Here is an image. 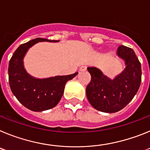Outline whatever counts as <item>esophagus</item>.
<instances>
[{"mask_svg": "<svg viewBox=\"0 0 150 150\" xmlns=\"http://www.w3.org/2000/svg\"><path fill=\"white\" fill-rule=\"evenodd\" d=\"M86 67H87V66L86 65H83V66H81V67H80V68H79V70H80V71H86Z\"/></svg>", "mask_w": 150, "mask_h": 150, "instance_id": "esophagus-1", "label": "esophagus"}]
</instances>
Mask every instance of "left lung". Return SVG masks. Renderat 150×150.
I'll use <instances>...</instances> for the list:
<instances>
[{"label": "left lung", "mask_w": 150, "mask_h": 150, "mask_svg": "<svg viewBox=\"0 0 150 150\" xmlns=\"http://www.w3.org/2000/svg\"><path fill=\"white\" fill-rule=\"evenodd\" d=\"M116 54L125 67L112 79L97 67H87L91 76L86 87L87 98L95 109L108 113L123 109L137 94L141 82V65L134 50L120 46Z\"/></svg>", "instance_id": "obj_1"}]
</instances>
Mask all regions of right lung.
<instances>
[{
	"instance_id": "right-lung-1",
	"label": "right lung",
	"mask_w": 150,
	"mask_h": 150,
	"mask_svg": "<svg viewBox=\"0 0 150 150\" xmlns=\"http://www.w3.org/2000/svg\"><path fill=\"white\" fill-rule=\"evenodd\" d=\"M45 41L56 43L59 40L39 38L23 43L13 53L8 67L9 83L13 94L24 107L35 112L55 107L63 95L66 83L78 74L44 79L30 75L24 67V57L31 46Z\"/></svg>"
}]
</instances>
